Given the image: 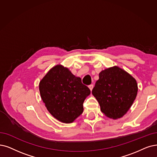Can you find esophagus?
Listing matches in <instances>:
<instances>
[{
  "label": "esophagus",
  "mask_w": 157,
  "mask_h": 157,
  "mask_svg": "<svg viewBox=\"0 0 157 157\" xmlns=\"http://www.w3.org/2000/svg\"><path fill=\"white\" fill-rule=\"evenodd\" d=\"M88 87H89L90 90L91 91H92V90H93V84H90Z\"/></svg>",
  "instance_id": "esophagus-1"
}]
</instances>
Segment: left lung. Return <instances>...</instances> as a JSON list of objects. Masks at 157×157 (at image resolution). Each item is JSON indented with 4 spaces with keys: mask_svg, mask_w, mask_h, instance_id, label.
<instances>
[{
    "mask_svg": "<svg viewBox=\"0 0 157 157\" xmlns=\"http://www.w3.org/2000/svg\"><path fill=\"white\" fill-rule=\"evenodd\" d=\"M138 86L136 80L122 69L113 66L99 73V79L92 90L100 110L109 118L122 117L136 98Z\"/></svg>",
    "mask_w": 157,
    "mask_h": 157,
    "instance_id": "obj_1",
    "label": "left lung"
}]
</instances>
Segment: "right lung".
Wrapping results in <instances>:
<instances>
[{
    "label": "right lung",
    "mask_w": 157,
    "mask_h": 157,
    "mask_svg": "<svg viewBox=\"0 0 157 157\" xmlns=\"http://www.w3.org/2000/svg\"><path fill=\"white\" fill-rule=\"evenodd\" d=\"M39 91L48 111L66 124L82 113L84 100L91 93L80 77L60 64L52 67L40 80Z\"/></svg>",
    "instance_id": "obj_1"
}]
</instances>
